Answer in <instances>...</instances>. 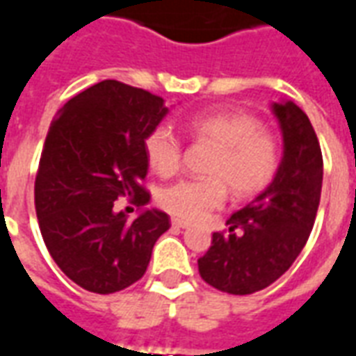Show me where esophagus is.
<instances>
[{"label": "esophagus", "mask_w": 356, "mask_h": 356, "mask_svg": "<svg viewBox=\"0 0 356 356\" xmlns=\"http://www.w3.org/2000/svg\"><path fill=\"white\" fill-rule=\"evenodd\" d=\"M171 225H173V227H177V229H186V227H188V223L183 221V219H171Z\"/></svg>", "instance_id": "1"}]
</instances>
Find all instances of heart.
Wrapping results in <instances>:
<instances>
[{
	"mask_svg": "<svg viewBox=\"0 0 356 356\" xmlns=\"http://www.w3.org/2000/svg\"><path fill=\"white\" fill-rule=\"evenodd\" d=\"M186 131L196 140L216 147L202 179H183L163 188L160 206L168 213L198 221L221 208L227 188L234 198H250L273 181L280 147L273 133L261 129V122L248 112H206L186 122ZM148 165L162 177L181 168L183 143L168 125H156L145 139Z\"/></svg>",
	"mask_w": 356,
	"mask_h": 356,
	"instance_id": "obj_1",
	"label": "heart"
}]
</instances>
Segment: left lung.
<instances>
[{
  "mask_svg": "<svg viewBox=\"0 0 356 356\" xmlns=\"http://www.w3.org/2000/svg\"><path fill=\"white\" fill-rule=\"evenodd\" d=\"M284 154L273 183L213 232L198 259L200 276L217 290L248 296L291 267L313 231L322 191V152L309 118L296 102H275Z\"/></svg>",
  "mask_w": 356,
  "mask_h": 356,
  "instance_id": "left-lung-1",
  "label": "left lung"
}]
</instances>
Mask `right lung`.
I'll return each mask as SVG.
<instances>
[{"mask_svg":"<svg viewBox=\"0 0 356 356\" xmlns=\"http://www.w3.org/2000/svg\"><path fill=\"white\" fill-rule=\"evenodd\" d=\"M168 114L162 97L116 80L95 83L60 108L45 137L34 202L43 242L72 282L114 293L143 278L156 240L170 229L160 209L129 221L127 196L145 206V139Z\"/></svg>","mask_w":356,"mask_h":356,"instance_id":"right-lung-1","label":"right lung"}]
</instances>
